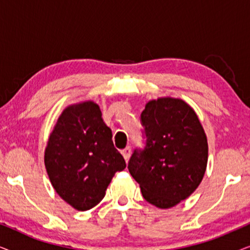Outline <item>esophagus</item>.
Masks as SVG:
<instances>
[{
	"label": "esophagus",
	"instance_id": "esophagus-1",
	"mask_svg": "<svg viewBox=\"0 0 250 250\" xmlns=\"http://www.w3.org/2000/svg\"><path fill=\"white\" fill-rule=\"evenodd\" d=\"M122 155L124 156L125 160H126V162H127L128 158H129V156H131V148H129V146H126L125 149H123L122 150Z\"/></svg>",
	"mask_w": 250,
	"mask_h": 250
}]
</instances>
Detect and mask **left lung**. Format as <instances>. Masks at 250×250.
Wrapping results in <instances>:
<instances>
[{
	"mask_svg": "<svg viewBox=\"0 0 250 250\" xmlns=\"http://www.w3.org/2000/svg\"><path fill=\"white\" fill-rule=\"evenodd\" d=\"M146 146L135 149L128 170L153 206L170 208L187 199L206 172L208 145L199 118L181 99L159 98L141 114Z\"/></svg>",
	"mask_w": 250,
	"mask_h": 250,
	"instance_id": "obj_1",
	"label": "left lung"
}]
</instances>
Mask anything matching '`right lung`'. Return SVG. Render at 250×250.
Masks as SVG:
<instances>
[{"label": "right lung", "mask_w": 250, "mask_h": 250, "mask_svg": "<svg viewBox=\"0 0 250 250\" xmlns=\"http://www.w3.org/2000/svg\"><path fill=\"white\" fill-rule=\"evenodd\" d=\"M93 101L67 107L58 118L44 155L51 184L77 210H88L104 199L116 172L126 167Z\"/></svg>", "instance_id": "1"}]
</instances>
